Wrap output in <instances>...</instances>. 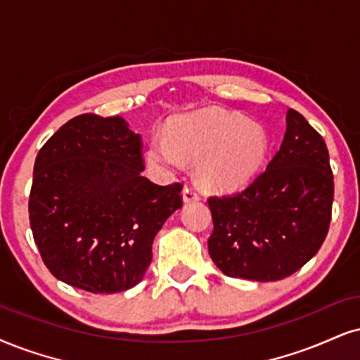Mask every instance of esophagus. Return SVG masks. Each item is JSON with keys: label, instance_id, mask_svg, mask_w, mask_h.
Masks as SVG:
<instances>
[{"label": "esophagus", "instance_id": "obj_1", "mask_svg": "<svg viewBox=\"0 0 360 360\" xmlns=\"http://www.w3.org/2000/svg\"><path fill=\"white\" fill-rule=\"evenodd\" d=\"M181 198H184L185 203H192V202H198V200H200V197H198V193L195 192L193 188H188V187L184 188V192H181Z\"/></svg>", "mask_w": 360, "mask_h": 360}]
</instances>
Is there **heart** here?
Returning <instances> with one entry per match:
<instances>
[{"instance_id": "b5f03b06", "label": "heart", "mask_w": 360, "mask_h": 360, "mask_svg": "<svg viewBox=\"0 0 360 360\" xmlns=\"http://www.w3.org/2000/svg\"><path fill=\"white\" fill-rule=\"evenodd\" d=\"M269 153L270 136L262 123L238 112L205 108L172 118L167 136L148 141L145 162L162 175L192 162L195 179L203 188L229 193L254 181Z\"/></svg>"}]
</instances>
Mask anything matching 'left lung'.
Here are the masks:
<instances>
[{
	"mask_svg": "<svg viewBox=\"0 0 360 360\" xmlns=\"http://www.w3.org/2000/svg\"><path fill=\"white\" fill-rule=\"evenodd\" d=\"M264 173L233 197L210 198L208 254L233 278L274 282L297 272L326 240L334 176L326 141L295 110Z\"/></svg>",
	"mask_w": 360,
	"mask_h": 360,
	"instance_id": "obj_1",
	"label": "left lung"
}]
</instances>
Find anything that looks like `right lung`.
<instances>
[{"label": "right lung", "mask_w": 360, "mask_h": 360, "mask_svg": "<svg viewBox=\"0 0 360 360\" xmlns=\"http://www.w3.org/2000/svg\"><path fill=\"white\" fill-rule=\"evenodd\" d=\"M140 145L125 118L86 113L38 152L30 225L58 281L115 294L143 278L155 235L181 208V185L162 187L141 175Z\"/></svg>", "instance_id": "right-lung-1"}]
</instances>
